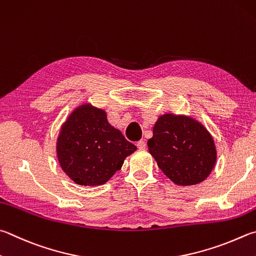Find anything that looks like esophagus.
Listing matches in <instances>:
<instances>
[{"label":"esophagus","mask_w":256,"mask_h":256,"mask_svg":"<svg viewBox=\"0 0 256 256\" xmlns=\"http://www.w3.org/2000/svg\"><path fill=\"white\" fill-rule=\"evenodd\" d=\"M136 146H138V148H140V150H144V148H146V144L143 140H141V141L136 142Z\"/></svg>","instance_id":"34e87169"}]
</instances>
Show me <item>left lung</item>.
Listing matches in <instances>:
<instances>
[{
  "mask_svg": "<svg viewBox=\"0 0 256 256\" xmlns=\"http://www.w3.org/2000/svg\"><path fill=\"white\" fill-rule=\"evenodd\" d=\"M148 148L159 168L178 186L202 182L217 159L215 143L206 128L184 115L160 116Z\"/></svg>",
  "mask_w": 256,
  "mask_h": 256,
  "instance_id": "obj_1",
  "label": "left lung"
}]
</instances>
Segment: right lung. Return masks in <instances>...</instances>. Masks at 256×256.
<instances>
[{
	"label": "right lung",
	"mask_w": 256,
	"mask_h": 256,
	"mask_svg": "<svg viewBox=\"0 0 256 256\" xmlns=\"http://www.w3.org/2000/svg\"><path fill=\"white\" fill-rule=\"evenodd\" d=\"M136 150V146L108 123L104 110L90 104L69 115L57 141L60 166L74 182L82 186L105 184Z\"/></svg>",
	"instance_id": "right-lung-1"
}]
</instances>
